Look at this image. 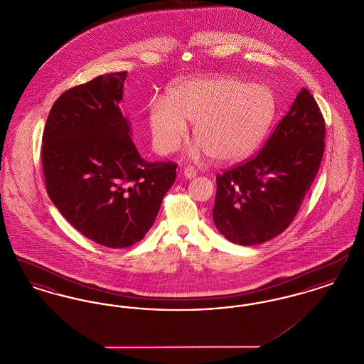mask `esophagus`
I'll return each instance as SVG.
<instances>
[{
	"label": "esophagus",
	"instance_id": "obj_1",
	"mask_svg": "<svg viewBox=\"0 0 364 364\" xmlns=\"http://www.w3.org/2000/svg\"><path fill=\"white\" fill-rule=\"evenodd\" d=\"M183 174L186 178H193L196 176V169L192 168V166H187L183 169Z\"/></svg>",
	"mask_w": 364,
	"mask_h": 364
}]
</instances>
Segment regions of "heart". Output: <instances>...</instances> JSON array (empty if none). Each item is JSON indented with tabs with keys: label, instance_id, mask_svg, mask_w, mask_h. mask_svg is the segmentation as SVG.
<instances>
[{
	"label": "heart",
	"instance_id": "heart-1",
	"mask_svg": "<svg viewBox=\"0 0 364 364\" xmlns=\"http://www.w3.org/2000/svg\"><path fill=\"white\" fill-rule=\"evenodd\" d=\"M272 91L232 76L191 79L174 85L166 101L154 100L149 125L159 154L176 151L193 124L191 154L208 153L217 162L235 164L251 156L274 119Z\"/></svg>",
	"mask_w": 364,
	"mask_h": 364
}]
</instances>
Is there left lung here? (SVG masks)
<instances>
[{
    "label": "left lung",
    "instance_id": "obj_1",
    "mask_svg": "<svg viewBox=\"0 0 364 364\" xmlns=\"http://www.w3.org/2000/svg\"><path fill=\"white\" fill-rule=\"evenodd\" d=\"M323 139V116L303 88L258 156L217 176L213 220L221 235L255 245L282 233L318 173Z\"/></svg>",
    "mask_w": 364,
    "mask_h": 364
}]
</instances>
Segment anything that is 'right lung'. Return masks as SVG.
I'll return each mask as SVG.
<instances>
[{
    "label": "right lung",
    "mask_w": 364,
    "mask_h": 364,
    "mask_svg": "<svg viewBox=\"0 0 364 364\" xmlns=\"http://www.w3.org/2000/svg\"><path fill=\"white\" fill-rule=\"evenodd\" d=\"M127 72L101 75L65 91L42 138L46 190L64 218L109 248L140 242L173 186V162H147L119 104Z\"/></svg>",
    "instance_id": "add662e5"
}]
</instances>
